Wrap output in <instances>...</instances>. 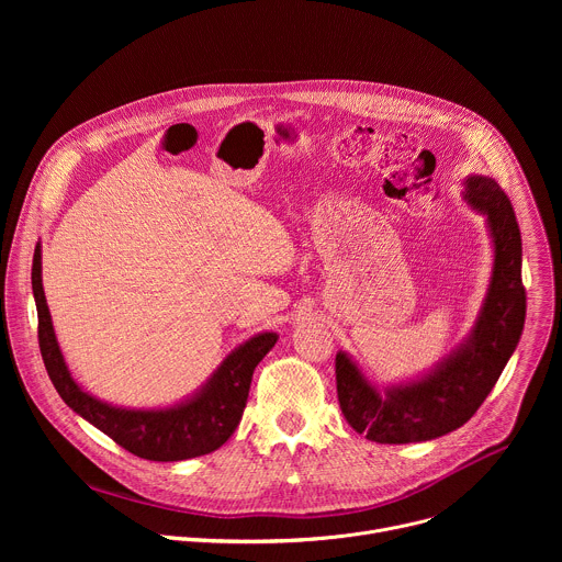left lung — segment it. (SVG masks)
I'll return each mask as SVG.
<instances>
[{"label":"left lung","instance_id":"obj_1","mask_svg":"<svg viewBox=\"0 0 562 562\" xmlns=\"http://www.w3.org/2000/svg\"><path fill=\"white\" fill-rule=\"evenodd\" d=\"M462 200L485 217L494 249L490 286L467 338L429 371L382 389L347 351L336 356L340 409L373 442H425L456 431L485 403L518 347L527 295L516 213L487 176H467Z\"/></svg>","mask_w":562,"mask_h":562}]
</instances>
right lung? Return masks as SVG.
<instances>
[{
  "mask_svg": "<svg viewBox=\"0 0 562 562\" xmlns=\"http://www.w3.org/2000/svg\"><path fill=\"white\" fill-rule=\"evenodd\" d=\"M33 295L40 317V351L50 382L64 403L120 447L144 460L178 462L220 449L235 431L247 407L251 378L260 360L276 347L278 334L262 331L233 349L211 378L169 407H117L79 384L59 349L42 286V247L33 256Z\"/></svg>",
  "mask_w": 562,
  "mask_h": 562,
  "instance_id": "obj_1",
  "label": "right lung"
}]
</instances>
